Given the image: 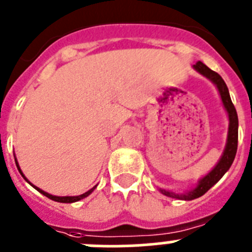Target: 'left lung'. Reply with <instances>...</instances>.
Segmentation results:
<instances>
[{
    "instance_id": "1",
    "label": "left lung",
    "mask_w": 252,
    "mask_h": 252,
    "mask_svg": "<svg viewBox=\"0 0 252 252\" xmlns=\"http://www.w3.org/2000/svg\"><path fill=\"white\" fill-rule=\"evenodd\" d=\"M192 67H194V69L196 72H199L204 77L210 79L215 84L216 88H218L219 93H220V97H221L222 104H224V108L226 109L227 115H229V131H227L226 145H225L221 158H220V160L218 161V164L214 166V169L210 173L206 174L204 178H201L199 180L196 188L191 189L190 191L184 192V194H175V192L169 191V190L160 189L161 194L166 195L169 197H174V199H180V200H194L196 197H200L201 195L205 194L210 188H213L219 180L221 179L224 174L230 169V166H231L232 161L235 159V155H236L237 150V135H239V119H237V113L231 102L229 89H227L224 79L220 77V74L211 70L210 68L206 67L200 61L196 62V64H194Z\"/></svg>"
}]
</instances>
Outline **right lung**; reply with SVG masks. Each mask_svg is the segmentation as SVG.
<instances>
[{
	"label": "right lung",
	"instance_id": "add662e5",
	"mask_svg": "<svg viewBox=\"0 0 252 252\" xmlns=\"http://www.w3.org/2000/svg\"><path fill=\"white\" fill-rule=\"evenodd\" d=\"M15 160H16V158H15ZM16 165H17V168H18V170H20L21 175H22L23 178H25V180H26V182H27L28 184H31V183L28 182V179H27V178H26V176L23 175V173H22V170H21V169H20V165H18L17 160H16ZM31 185H32V187H33L34 189H36V190H38V191L41 192V194H43L44 196H47V197H48V199H51V200L58 201V203H76V201H79V200H82V199H84V197H87V196H88L89 194H92V191H93V190L95 189V188H97V185H95V187H93V188H92L91 190H88V191H87V192H84V194H82V195H78V196H55V195H51V194H48V192L43 191V190H42V189H39V188L34 187L33 184H31Z\"/></svg>",
	"mask_w": 252,
	"mask_h": 252
}]
</instances>
